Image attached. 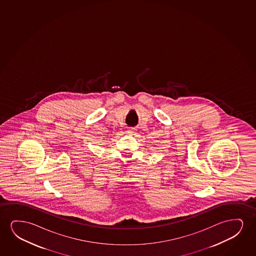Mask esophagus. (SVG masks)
<instances>
[{"label": "esophagus", "instance_id": "34e87169", "mask_svg": "<svg viewBox=\"0 0 256 256\" xmlns=\"http://www.w3.org/2000/svg\"><path fill=\"white\" fill-rule=\"evenodd\" d=\"M136 131V130L134 128H130V130H126V133L128 134H134Z\"/></svg>", "mask_w": 256, "mask_h": 256}]
</instances>
